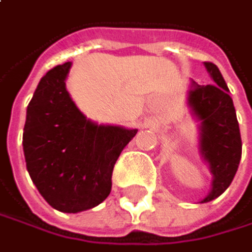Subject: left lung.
<instances>
[{"instance_id": "obj_1", "label": "left lung", "mask_w": 252, "mask_h": 252, "mask_svg": "<svg viewBox=\"0 0 252 252\" xmlns=\"http://www.w3.org/2000/svg\"><path fill=\"white\" fill-rule=\"evenodd\" d=\"M214 84L198 85L192 81L188 104L199 124V151L213 174L211 192L201 201L219 198L232 183L242 155V142L233 100L227 84L211 62H204Z\"/></svg>"}]
</instances>
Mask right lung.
I'll return each mask as SVG.
<instances>
[{"label":"right lung","mask_w":252,"mask_h":252,"mask_svg":"<svg viewBox=\"0 0 252 252\" xmlns=\"http://www.w3.org/2000/svg\"><path fill=\"white\" fill-rule=\"evenodd\" d=\"M70 66L66 62L41 78L23 128L28 173L42 198L62 213L94 208L109 196L115 162L137 134L82 115L66 90Z\"/></svg>","instance_id":"right-lung-1"}]
</instances>
